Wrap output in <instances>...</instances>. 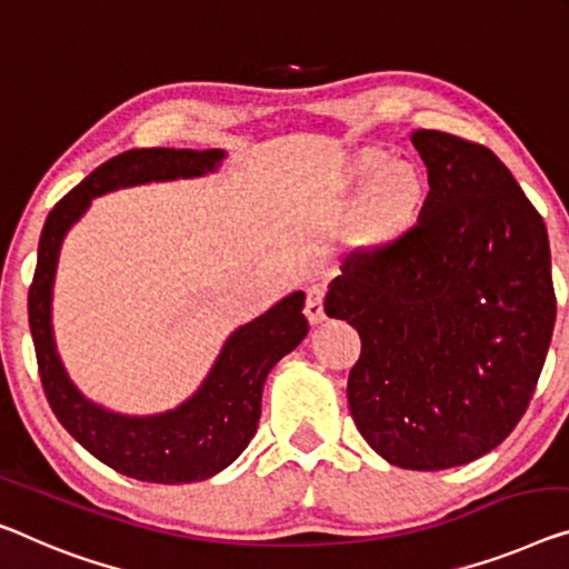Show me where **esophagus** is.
I'll list each match as a JSON object with an SVG mask.
<instances>
[{
  "instance_id": "34e87169",
  "label": "esophagus",
  "mask_w": 569,
  "mask_h": 569,
  "mask_svg": "<svg viewBox=\"0 0 569 569\" xmlns=\"http://www.w3.org/2000/svg\"><path fill=\"white\" fill-rule=\"evenodd\" d=\"M303 313H307V319L311 325H319V321H325V286H311L307 291V307H303Z\"/></svg>"
}]
</instances>
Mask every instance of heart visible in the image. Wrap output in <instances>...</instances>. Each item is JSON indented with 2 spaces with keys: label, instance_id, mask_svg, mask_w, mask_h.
<instances>
[{
  "label": "heart",
  "instance_id": "heart-1",
  "mask_svg": "<svg viewBox=\"0 0 569 569\" xmlns=\"http://www.w3.org/2000/svg\"><path fill=\"white\" fill-rule=\"evenodd\" d=\"M383 163L380 152H362L350 168V181L355 186H362L370 181L368 197H366V219L372 227H393L411 214L417 207L421 181L417 168L403 163V160H391Z\"/></svg>",
  "mask_w": 569,
  "mask_h": 569
}]
</instances>
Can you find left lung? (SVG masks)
<instances>
[{"label":"left lung","instance_id":"1","mask_svg":"<svg viewBox=\"0 0 569 569\" xmlns=\"http://www.w3.org/2000/svg\"><path fill=\"white\" fill-rule=\"evenodd\" d=\"M429 191L417 222L355 250L325 311L358 329L355 427L406 470L478 460L529 409L557 299L545 219L480 142L413 130Z\"/></svg>","mask_w":569,"mask_h":569}]
</instances>
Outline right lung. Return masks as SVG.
Here are the masks:
<instances>
[{
	"instance_id": "right-lung-1",
	"label": "right lung",
	"mask_w": 569,
	"mask_h": 569,
	"mask_svg": "<svg viewBox=\"0 0 569 569\" xmlns=\"http://www.w3.org/2000/svg\"><path fill=\"white\" fill-rule=\"evenodd\" d=\"M222 150H127L109 158L97 171L66 193L50 209L38 244V266L28 293L30 332L36 342L38 372L56 419L83 449L127 478L178 486L207 480L232 465L256 437L260 421L262 383L270 368L299 347L309 332L303 317V293L286 296L281 303L227 339L199 393L181 409L158 417H120L89 403L56 355L50 329V291H53L58 250L63 234L87 211L99 193L146 181L214 171Z\"/></svg>"
}]
</instances>
